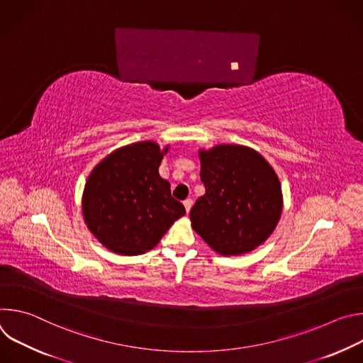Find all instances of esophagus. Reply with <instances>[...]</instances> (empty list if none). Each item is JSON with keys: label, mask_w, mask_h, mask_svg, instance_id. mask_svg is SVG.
I'll return each mask as SVG.
<instances>
[{"label": "esophagus", "mask_w": 363, "mask_h": 363, "mask_svg": "<svg viewBox=\"0 0 363 363\" xmlns=\"http://www.w3.org/2000/svg\"><path fill=\"white\" fill-rule=\"evenodd\" d=\"M192 203H194V201H192L191 198H188V199H185V201H184V206H185L186 213H189V211H191V208H192Z\"/></svg>", "instance_id": "34e87169"}]
</instances>
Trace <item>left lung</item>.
Segmentation results:
<instances>
[{
	"mask_svg": "<svg viewBox=\"0 0 363 363\" xmlns=\"http://www.w3.org/2000/svg\"><path fill=\"white\" fill-rule=\"evenodd\" d=\"M198 155L205 194L189 213L192 228L223 255L262 245L283 210L281 185L272 165L242 145H217Z\"/></svg>",
	"mask_w": 363,
	"mask_h": 363,
	"instance_id": "obj_1",
	"label": "left lung"
}]
</instances>
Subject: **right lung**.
Returning a JSON list of instances; mask_svg holds the SVG:
<instances>
[{
  "instance_id": "obj_1",
  "label": "right lung",
  "mask_w": 363,
  "mask_h": 363,
  "mask_svg": "<svg viewBox=\"0 0 363 363\" xmlns=\"http://www.w3.org/2000/svg\"><path fill=\"white\" fill-rule=\"evenodd\" d=\"M168 149L152 140L122 146L101 160L86 179L83 218L108 250L143 254L185 216V206L171 195V184L160 175Z\"/></svg>"
}]
</instances>
